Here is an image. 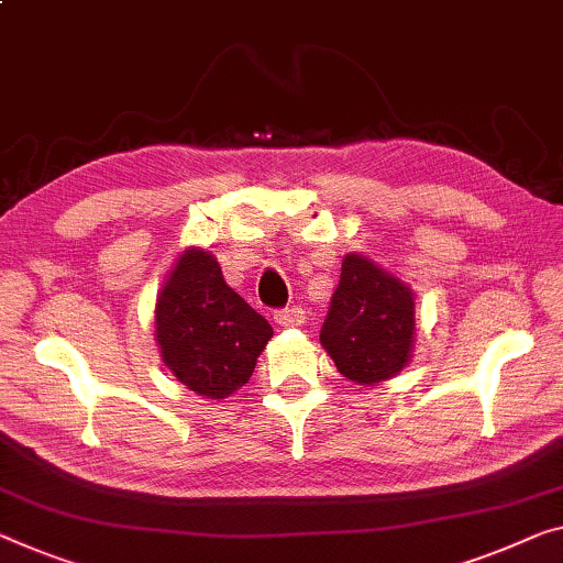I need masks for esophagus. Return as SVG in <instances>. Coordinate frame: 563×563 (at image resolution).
<instances>
[{
  "mask_svg": "<svg viewBox=\"0 0 563 563\" xmlns=\"http://www.w3.org/2000/svg\"><path fill=\"white\" fill-rule=\"evenodd\" d=\"M305 319H307V311L301 307H287V309H279L274 314V322L279 327H299V324H305Z\"/></svg>",
  "mask_w": 563,
  "mask_h": 563,
  "instance_id": "34e87169",
  "label": "esophagus"
}]
</instances>
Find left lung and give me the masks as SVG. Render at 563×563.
Wrapping results in <instances>:
<instances>
[{
	"instance_id": "left-lung-1",
	"label": "left lung",
	"mask_w": 563,
	"mask_h": 563,
	"mask_svg": "<svg viewBox=\"0 0 563 563\" xmlns=\"http://www.w3.org/2000/svg\"><path fill=\"white\" fill-rule=\"evenodd\" d=\"M412 332V291L369 258L344 256L319 334L336 369L360 385L390 379L408 365Z\"/></svg>"
}]
</instances>
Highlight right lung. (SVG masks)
I'll return each mask as SVG.
<instances>
[{
	"mask_svg": "<svg viewBox=\"0 0 563 563\" xmlns=\"http://www.w3.org/2000/svg\"><path fill=\"white\" fill-rule=\"evenodd\" d=\"M272 334V324L229 287L209 252L188 249L178 258L155 305V336L163 362L188 390L211 400L239 390Z\"/></svg>",
	"mask_w": 563,
	"mask_h": 563,
	"instance_id": "obj_1",
	"label": "right lung"
}]
</instances>
